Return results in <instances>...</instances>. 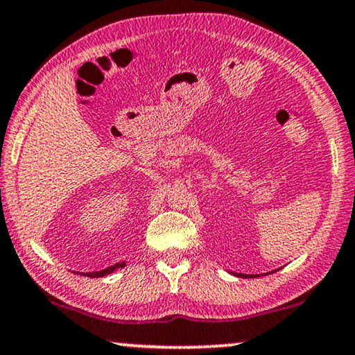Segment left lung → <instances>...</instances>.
<instances>
[{
  "label": "left lung",
  "mask_w": 355,
  "mask_h": 355,
  "mask_svg": "<svg viewBox=\"0 0 355 355\" xmlns=\"http://www.w3.org/2000/svg\"><path fill=\"white\" fill-rule=\"evenodd\" d=\"M269 274H272V272H269ZM234 275H237V277H259V275H248V274H234Z\"/></svg>",
  "instance_id": "1"
}]
</instances>
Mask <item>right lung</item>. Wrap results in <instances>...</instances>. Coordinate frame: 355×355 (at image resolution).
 <instances>
[{
    "mask_svg": "<svg viewBox=\"0 0 355 355\" xmlns=\"http://www.w3.org/2000/svg\"><path fill=\"white\" fill-rule=\"evenodd\" d=\"M125 264H126V263H118V264H115V266L107 267V269H104V270L83 272V275H85V277H104V275H107V274H112V272H114L115 269H120V267H125Z\"/></svg>",
    "mask_w": 355,
    "mask_h": 355,
    "instance_id": "right-lung-1",
    "label": "right lung"
}]
</instances>
